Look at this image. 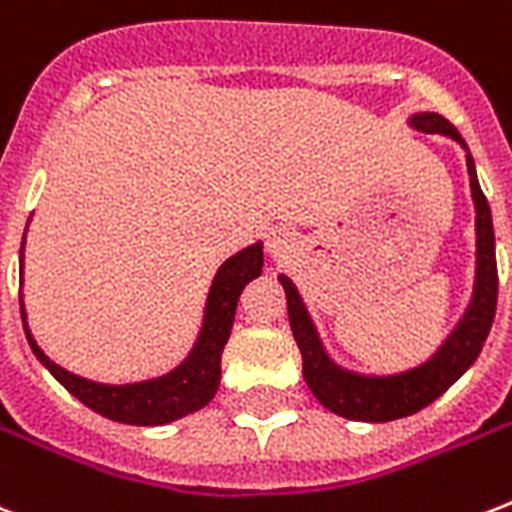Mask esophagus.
Listing matches in <instances>:
<instances>
[{
  "label": "esophagus",
  "instance_id": "obj_1",
  "mask_svg": "<svg viewBox=\"0 0 512 512\" xmlns=\"http://www.w3.org/2000/svg\"><path fill=\"white\" fill-rule=\"evenodd\" d=\"M265 249H268V255H271L273 260H287V257L292 255V249H295V239H292L287 230L276 228L268 233Z\"/></svg>",
  "mask_w": 512,
  "mask_h": 512
}]
</instances>
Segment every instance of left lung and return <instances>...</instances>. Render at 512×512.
I'll return each mask as SVG.
<instances>
[{
	"mask_svg": "<svg viewBox=\"0 0 512 512\" xmlns=\"http://www.w3.org/2000/svg\"><path fill=\"white\" fill-rule=\"evenodd\" d=\"M408 126L421 134H440L462 144L467 152V174H470V193L475 204V282L470 303L454 325V330L443 338L435 354L416 368L389 373V376H373V373H357L338 365L327 354L325 343L319 338L314 319L308 314L306 303L300 298L298 287L290 276L279 273L284 292H287V311H290V327L298 349L303 354V378H306L311 395L325 405L327 411L338 413L349 421H395L403 416L427 408L435 403L448 386L459 381L467 368L478 360L483 341L494 322L497 311V252H494V225H491V209L475 174V161L462 134L456 131L446 117L438 112H413Z\"/></svg>",
	"mask_w": 512,
	"mask_h": 512,
	"instance_id": "8db88e82",
	"label": "left lung"
}]
</instances>
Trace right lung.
I'll return each instance as SVG.
<instances>
[{
    "label": "right lung",
    "instance_id": "obj_1",
    "mask_svg": "<svg viewBox=\"0 0 512 512\" xmlns=\"http://www.w3.org/2000/svg\"><path fill=\"white\" fill-rule=\"evenodd\" d=\"M29 228V222H26ZM23 247H26V233L21 241V287H23ZM263 273V241L249 244L236 255H230L217 268L206 295L204 322L198 330L193 349L177 368L163 373V376L134 381V384H99L91 378L74 376L69 370L50 360L45 351L39 349L34 335L26 322V308L21 295V317L23 330L29 338V346L50 376L64 386L69 395H74L91 411L101 413L104 419L120 421V424H136V427H161L171 421L182 419L187 413L201 411L220 386V360L222 349L230 338V327L236 317L241 290L252 279Z\"/></svg>",
    "mask_w": 512,
    "mask_h": 512
}]
</instances>
